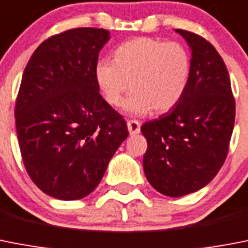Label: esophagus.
Returning a JSON list of instances; mask_svg holds the SVG:
<instances>
[{"label": "esophagus", "instance_id": "34e87169", "mask_svg": "<svg viewBox=\"0 0 248 248\" xmlns=\"http://www.w3.org/2000/svg\"><path fill=\"white\" fill-rule=\"evenodd\" d=\"M127 128H128V132H130L131 135H136L140 132L141 130V124L139 121H127Z\"/></svg>", "mask_w": 248, "mask_h": 248}]
</instances>
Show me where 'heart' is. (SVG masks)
I'll return each mask as SVG.
<instances>
[{"instance_id":"obj_1","label":"heart","mask_w":248,"mask_h":248,"mask_svg":"<svg viewBox=\"0 0 248 248\" xmlns=\"http://www.w3.org/2000/svg\"><path fill=\"white\" fill-rule=\"evenodd\" d=\"M191 62L184 45L155 37H135L114 50L113 62L101 59L94 79L105 101L120 107L124 103L135 114L165 113L178 105L188 88Z\"/></svg>"}]
</instances>
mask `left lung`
Masks as SVG:
<instances>
[{
  "mask_svg": "<svg viewBox=\"0 0 248 248\" xmlns=\"http://www.w3.org/2000/svg\"><path fill=\"white\" fill-rule=\"evenodd\" d=\"M191 50L183 98L168 113L141 126L147 140L143 170L161 194L178 198L199 190L223 165L236 105L223 59L204 37L176 29Z\"/></svg>",
  "mask_w": 248,
  "mask_h": 248,
  "instance_id": "1",
  "label": "left lung"
}]
</instances>
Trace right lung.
I'll return each instance as SVG.
<instances>
[{"instance_id":"right-lung-1","label":"right lung","mask_w":248,"mask_h":248,"mask_svg":"<svg viewBox=\"0 0 248 248\" xmlns=\"http://www.w3.org/2000/svg\"><path fill=\"white\" fill-rule=\"evenodd\" d=\"M105 29L66 30L41 43L22 74L15 118L25 168L45 194L77 201L91 194L128 136L127 124L99 94Z\"/></svg>"}]
</instances>
